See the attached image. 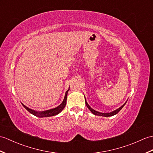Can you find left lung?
<instances>
[{
	"label": "left lung",
	"instance_id": "1",
	"mask_svg": "<svg viewBox=\"0 0 153 153\" xmlns=\"http://www.w3.org/2000/svg\"><path fill=\"white\" fill-rule=\"evenodd\" d=\"M85 104H86V105H87V107L88 108V109H89L92 113H93V114H94V115L102 116V117H111V116H113V115H115L117 114V113H118L120 111V109H121L124 107V105H125L126 104V102H127V101H126V102L125 103V104H124L122 106H120V107L119 108L117 109L116 110H114V111H111V112H110V113H101V112H99V111H96V110L93 109V108H91V106H90L89 105H88V103L87 102L86 98H85Z\"/></svg>",
	"mask_w": 153,
	"mask_h": 153
}]
</instances>
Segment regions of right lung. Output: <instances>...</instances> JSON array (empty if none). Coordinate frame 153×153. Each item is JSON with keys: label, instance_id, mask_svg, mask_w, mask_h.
Wrapping results in <instances>:
<instances>
[{"label": "right lung", "instance_id": "right-lung-1", "mask_svg": "<svg viewBox=\"0 0 153 153\" xmlns=\"http://www.w3.org/2000/svg\"><path fill=\"white\" fill-rule=\"evenodd\" d=\"M70 88H68V90L66 92L65 98H64V100L59 105H58L57 107H56L55 108L50 109L48 110H45V111H36V110H33L32 109L28 108L27 107L26 105H25L24 104H22L23 107L25 108L28 112H30L31 114H33L35 116H36L38 117H40V118H42V117H51V116H54L58 115L59 113H60L62 111V109L65 108L66 104V99H67V94H68V92L69 91Z\"/></svg>", "mask_w": 153, "mask_h": 153}]
</instances>
